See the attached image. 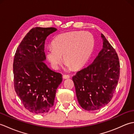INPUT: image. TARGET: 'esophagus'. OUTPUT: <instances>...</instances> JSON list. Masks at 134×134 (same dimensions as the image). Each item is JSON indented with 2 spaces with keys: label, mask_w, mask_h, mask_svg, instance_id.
<instances>
[{
  "label": "esophagus",
  "mask_w": 134,
  "mask_h": 134,
  "mask_svg": "<svg viewBox=\"0 0 134 134\" xmlns=\"http://www.w3.org/2000/svg\"><path fill=\"white\" fill-rule=\"evenodd\" d=\"M70 78V76L69 75H63V78L64 79H69Z\"/></svg>",
  "instance_id": "34e87169"
}]
</instances>
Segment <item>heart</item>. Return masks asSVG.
I'll return each mask as SVG.
<instances>
[{
  "label": "heart",
  "instance_id": "b5f03b06",
  "mask_svg": "<svg viewBox=\"0 0 134 134\" xmlns=\"http://www.w3.org/2000/svg\"><path fill=\"white\" fill-rule=\"evenodd\" d=\"M52 47L47 48L46 56L54 69H58L62 56L68 70L80 69L92 54L94 38L90 32L71 31L60 34L54 38Z\"/></svg>",
  "mask_w": 134,
  "mask_h": 134
}]
</instances>
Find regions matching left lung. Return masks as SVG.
<instances>
[{"label": "left lung", "instance_id": "left-lung-1", "mask_svg": "<svg viewBox=\"0 0 134 134\" xmlns=\"http://www.w3.org/2000/svg\"><path fill=\"white\" fill-rule=\"evenodd\" d=\"M101 37L102 49L94 60L72 76L78 101L86 110H98L109 103L120 76L118 54L102 34Z\"/></svg>", "mask_w": 134, "mask_h": 134}]
</instances>
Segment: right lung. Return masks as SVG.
<instances>
[{"label":"right lung","mask_w":134,"mask_h":134,"mask_svg":"<svg viewBox=\"0 0 134 134\" xmlns=\"http://www.w3.org/2000/svg\"><path fill=\"white\" fill-rule=\"evenodd\" d=\"M55 27L31 29L17 48L13 63L14 89L24 107L30 112L47 113L53 107L56 89L62 81L60 73L43 62L45 41Z\"/></svg>","instance_id":"1"}]
</instances>
